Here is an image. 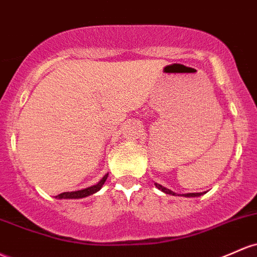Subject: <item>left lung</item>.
Listing matches in <instances>:
<instances>
[{
	"instance_id": "1",
	"label": "left lung",
	"mask_w": 257,
	"mask_h": 257,
	"mask_svg": "<svg viewBox=\"0 0 257 257\" xmlns=\"http://www.w3.org/2000/svg\"><path fill=\"white\" fill-rule=\"evenodd\" d=\"M155 185H156V188H157V189H160L161 191H163V193L170 194V195H176V193H174V191H172V190H170V189H167V188L162 187V185L157 184V183H155ZM205 193H206V191H205ZM205 193H188V194H183V196H187V197H195V196H201L202 194H205Z\"/></svg>"
}]
</instances>
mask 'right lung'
Segmentation results:
<instances>
[{
	"label": "right lung",
	"instance_id": "1",
	"mask_svg": "<svg viewBox=\"0 0 257 257\" xmlns=\"http://www.w3.org/2000/svg\"><path fill=\"white\" fill-rule=\"evenodd\" d=\"M107 177H108V173L105 174L103 178L101 179L96 185H92V187L81 189V190H77V191H66V193H62L56 197H57V199H83V197L92 195V194L97 193V191L102 188V185L105 184Z\"/></svg>",
	"mask_w": 257,
	"mask_h": 257
}]
</instances>
